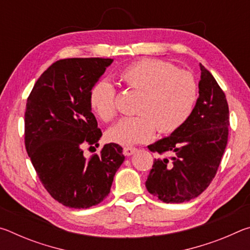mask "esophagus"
Wrapping results in <instances>:
<instances>
[{
    "label": "esophagus",
    "mask_w": 250,
    "mask_h": 250,
    "mask_svg": "<svg viewBox=\"0 0 250 250\" xmlns=\"http://www.w3.org/2000/svg\"><path fill=\"white\" fill-rule=\"evenodd\" d=\"M134 152H137V147H133V146H125L124 147V154L125 156L132 155Z\"/></svg>",
    "instance_id": "obj_1"
}]
</instances>
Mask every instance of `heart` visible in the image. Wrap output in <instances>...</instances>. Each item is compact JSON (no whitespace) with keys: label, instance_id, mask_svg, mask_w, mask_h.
Instances as JSON below:
<instances>
[{"label":"heart","instance_id":"b5f03b06","mask_svg":"<svg viewBox=\"0 0 250 250\" xmlns=\"http://www.w3.org/2000/svg\"><path fill=\"white\" fill-rule=\"evenodd\" d=\"M119 78L126 87L140 92L135 117L122 118L105 132L109 142L121 146L151 140L158 128L171 133L181 128L195 107L198 88L192 73L177 69L171 62L140 59L125 67ZM89 104L97 117L110 121L117 115L116 90L107 79L94 84Z\"/></svg>","mask_w":250,"mask_h":250}]
</instances>
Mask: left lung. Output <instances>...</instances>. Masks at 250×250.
I'll list each match as a JSON object with an SVG mask.
<instances>
[{
    "label": "left lung",
    "instance_id": "1",
    "mask_svg": "<svg viewBox=\"0 0 250 250\" xmlns=\"http://www.w3.org/2000/svg\"><path fill=\"white\" fill-rule=\"evenodd\" d=\"M200 68V96L191 117L170 137L147 146L160 156L154 159L146 189L164 203L188 202L204 192L216 175L227 146L226 96L213 75L202 64ZM166 153L171 154L170 158L163 155Z\"/></svg>",
    "mask_w": 250,
    "mask_h": 250
}]
</instances>
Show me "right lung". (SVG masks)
<instances>
[{"label":"right lung","mask_w":250,"mask_h":250,"mask_svg":"<svg viewBox=\"0 0 250 250\" xmlns=\"http://www.w3.org/2000/svg\"><path fill=\"white\" fill-rule=\"evenodd\" d=\"M112 62L111 58L55 62L27 98V154L47 192L71 208H89L103 202L125 161L117 143L104 145L99 154L89 159L83 155V147L98 146L103 135L91 112V88Z\"/></svg>","instance_id":"right-lung-1"}]
</instances>
